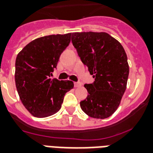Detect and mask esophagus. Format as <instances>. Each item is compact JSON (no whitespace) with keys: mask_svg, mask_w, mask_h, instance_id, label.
<instances>
[{"mask_svg":"<svg viewBox=\"0 0 153 153\" xmlns=\"http://www.w3.org/2000/svg\"><path fill=\"white\" fill-rule=\"evenodd\" d=\"M74 87H80V86H81V83H80V82H74Z\"/></svg>","mask_w":153,"mask_h":153,"instance_id":"34e87169","label":"esophagus"}]
</instances>
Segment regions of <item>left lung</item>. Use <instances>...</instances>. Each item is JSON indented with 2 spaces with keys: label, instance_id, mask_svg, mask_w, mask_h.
Masks as SVG:
<instances>
[{
  "label": "left lung",
  "instance_id": "obj_1",
  "mask_svg": "<svg viewBox=\"0 0 153 153\" xmlns=\"http://www.w3.org/2000/svg\"><path fill=\"white\" fill-rule=\"evenodd\" d=\"M71 41L84 65L94 78L85 84L88 95L80 102L82 111L105 119L116 111L128 80L129 67L123 47L106 32H73Z\"/></svg>",
  "mask_w": 153,
  "mask_h": 153
}]
</instances>
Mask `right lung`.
Segmentation results:
<instances>
[{"label":"right lung","mask_w":153,"mask_h":153,"mask_svg":"<svg viewBox=\"0 0 153 153\" xmlns=\"http://www.w3.org/2000/svg\"><path fill=\"white\" fill-rule=\"evenodd\" d=\"M71 33L39 37L27 44L16 59L15 82L18 94L30 114L47 117L61 108L70 80L51 79L60 55L71 42Z\"/></svg>","instance_id":"obj_1"}]
</instances>
